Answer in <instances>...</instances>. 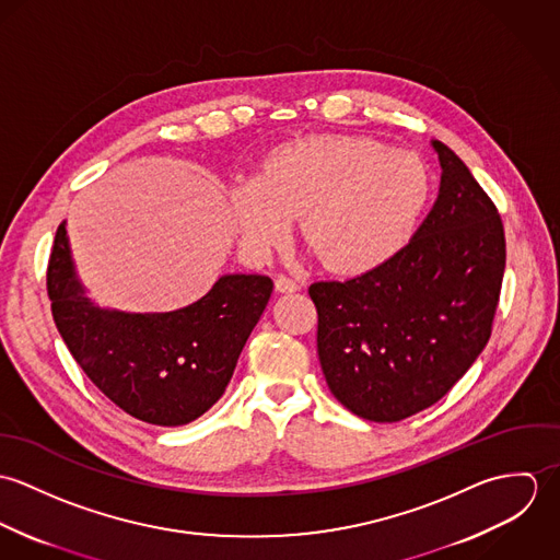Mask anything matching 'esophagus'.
Segmentation results:
<instances>
[{
    "label": "esophagus",
    "instance_id": "esophagus-1",
    "mask_svg": "<svg viewBox=\"0 0 560 560\" xmlns=\"http://www.w3.org/2000/svg\"><path fill=\"white\" fill-rule=\"evenodd\" d=\"M276 291L278 293H295V291H300V284L295 280L287 278V276H278L276 278Z\"/></svg>",
    "mask_w": 560,
    "mask_h": 560
}]
</instances>
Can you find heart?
Here are the masks:
<instances>
[{
  "mask_svg": "<svg viewBox=\"0 0 560 560\" xmlns=\"http://www.w3.org/2000/svg\"><path fill=\"white\" fill-rule=\"evenodd\" d=\"M431 198L427 163L355 136H319L276 147L231 209L249 249L267 252L300 215L306 245L336 273H362L409 241Z\"/></svg>",
  "mask_w": 560,
  "mask_h": 560,
  "instance_id": "obj_1",
  "label": "heart"
}]
</instances>
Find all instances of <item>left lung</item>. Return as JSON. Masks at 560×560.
Returning a JSON list of instances; mask_svg holds the SVG:
<instances>
[{
    "mask_svg": "<svg viewBox=\"0 0 560 560\" xmlns=\"http://www.w3.org/2000/svg\"><path fill=\"white\" fill-rule=\"evenodd\" d=\"M433 149L440 194L411 241L358 278L308 289L325 382L373 422H399L442 399L485 349L500 300V213L464 161L438 140Z\"/></svg>",
    "mask_w": 560,
    "mask_h": 560,
    "instance_id": "obj_1",
    "label": "left lung"
}]
</instances>
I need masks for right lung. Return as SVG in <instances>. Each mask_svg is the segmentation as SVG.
I'll return each instance as SVG.
<instances>
[{"mask_svg":"<svg viewBox=\"0 0 560 560\" xmlns=\"http://www.w3.org/2000/svg\"><path fill=\"white\" fill-rule=\"evenodd\" d=\"M271 291L267 276L233 273L180 311H105L85 298L65 222L47 267L51 315L83 373L122 411L160 427L187 424L220 400Z\"/></svg>","mask_w":560,"mask_h":560,"instance_id":"right-lung-1","label":"right lung"}]
</instances>
